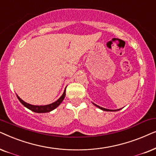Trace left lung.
<instances>
[{
    "mask_svg": "<svg viewBox=\"0 0 156 156\" xmlns=\"http://www.w3.org/2000/svg\"><path fill=\"white\" fill-rule=\"evenodd\" d=\"M93 105H95V106L98 108L101 109V110H103V111H119V110H120V109H118V110H110V109L104 108H102V107H100V106H98V105L95 104V103H93Z\"/></svg>",
    "mask_w": 156,
    "mask_h": 156,
    "instance_id": "left-lung-1",
    "label": "left lung"
}]
</instances>
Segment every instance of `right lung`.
Wrapping results in <instances>:
<instances>
[{
  "label": "right lung",
  "mask_w": 156,
  "mask_h": 156,
  "mask_svg": "<svg viewBox=\"0 0 156 156\" xmlns=\"http://www.w3.org/2000/svg\"><path fill=\"white\" fill-rule=\"evenodd\" d=\"M65 96H66V90H64L63 95H62L60 97V98L58 99L55 102L51 103V104L46 105H31V104H29V103H26L25 101H23L21 98H20V97L17 95L18 99L19 100L20 102L25 107H26L27 108L30 110V111L35 112V113H48V112H51V111H53V110L56 108L61 104L62 101H63V99L65 98Z\"/></svg>",
  "instance_id": "add662e5"
}]
</instances>
